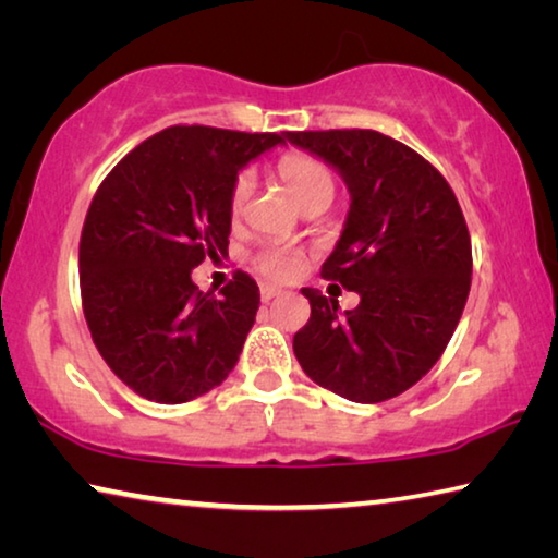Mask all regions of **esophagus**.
<instances>
[{"mask_svg":"<svg viewBox=\"0 0 558 558\" xmlns=\"http://www.w3.org/2000/svg\"><path fill=\"white\" fill-rule=\"evenodd\" d=\"M280 288H276V286H270V282H263V286H260V298L263 300H272V298H276V295H280Z\"/></svg>","mask_w":558,"mask_h":558,"instance_id":"1","label":"esophagus"}]
</instances>
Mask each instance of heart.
<instances>
[{
    "mask_svg": "<svg viewBox=\"0 0 558 558\" xmlns=\"http://www.w3.org/2000/svg\"><path fill=\"white\" fill-rule=\"evenodd\" d=\"M278 174L282 182L290 186V192L298 196L300 204L313 206L317 202H332L335 196V174L323 159L315 157L313 153H302V149H290L282 153L276 162ZM253 194V177L251 172H239L233 177L229 186V216L231 221H239L245 214V206ZM251 266L266 278L272 280H292L298 278L302 268H305V253L292 245H263L251 256Z\"/></svg>",
    "mask_w": 558,
    "mask_h": 558,
    "instance_id": "b5f03b06",
    "label": "heart"
}]
</instances>
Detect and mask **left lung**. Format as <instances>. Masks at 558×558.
<instances>
[{
	"label": "left lung",
	"instance_id": "1",
	"mask_svg": "<svg viewBox=\"0 0 558 558\" xmlns=\"http://www.w3.org/2000/svg\"><path fill=\"white\" fill-rule=\"evenodd\" d=\"M335 165L352 204L323 278L359 292L337 300L302 288L307 325L292 349L310 379L356 403L411 389L446 352L472 278L470 231L450 184L426 157L376 130L288 132Z\"/></svg>",
	"mask_w": 558,
	"mask_h": 558
}]
</instances>
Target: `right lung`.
I'll list each match as a JSON object with an SVG mask.
<instances>
[{
  "label": "right lung",
  "instance_id": "right-lung-1",
  "mask_svg": "<svg viewBox=\"0 0 558 558\" xmlns=\"http://www.w3.org/2000/svg\"><path fill=\"white\" fill-rule=\"evenodd\" d=\"M288 132L172 125L102 179L83 221L81 302L93 344L137 396L184 403L239 362L260 305L248 272L202 292L192 268L229 256L226 199L248 159Z\"/></svg>",
  "mask_w": 558,
  "mask_h": 558
}]
</instances>
